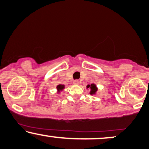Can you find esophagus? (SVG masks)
Wrapping results in <instances>:
<instances>
[{
    "label": "esophagus",
    "mask_w": 149,
    "mask_h": 149,
    "mask_svg": "<svg viewBox=\"0 0 149 149\" xmlns=\"http://www.w3.org/2000/svg\"><path fill=\"white\" fill-rule=\"evenodd\" d=\"M73 84H79V80H74V81H73Z\"/></svg>",
    "instance_id": "obj_1"
}]
</instances>
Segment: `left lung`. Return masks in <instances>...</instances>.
Here are the masks:
<instances>
[{"label":"left lung","mask_w":149,"mask_h":149,"mask_svg":"<svg viewBox=\"0 0 149 149\" xmlns=\"http://www.w3.org/2000/svg\"><path fill=\"white\" fill-rule=\"evenodd\" d=\"M87 88H90L91 89V95L95 94V93H96L97 90V88H96V86H95L94 84H92L91 85L88 84V86H87Z\"/></svg>","instance_id":"obj_1"}]
</instances>
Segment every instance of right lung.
Listing matches in <instances>:
<instances>
[{"instance_id": "right-lung-1", "label": "right lung", "mask_w": 149, "mask_h": 149, "mask_svg": "<svg viewBox=\"0 0 149 149\" xmlns=\"http://www.w3.org/2000/svg\"><path fill=\"white\" fill-rule=\"evenodd\" d=\"M64 88H65L64 85L60 84V85H58V86H57V89H58V91H62Z\"/></svg>"}]
</instances>
